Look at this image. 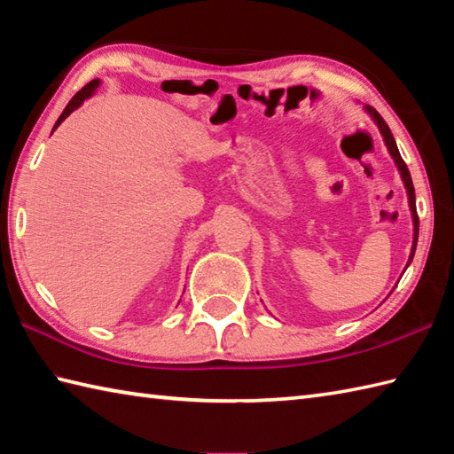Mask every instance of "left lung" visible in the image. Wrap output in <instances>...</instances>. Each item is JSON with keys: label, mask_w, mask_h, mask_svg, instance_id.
I'll use <instances>...</instances> for the list:
<instances>
[{"label": "left lung", "mask_w": 454, "mask_h": 454, "mask_svg": "<svg viewBox=\"0 0 454 454\" xmlns=\"http://www.w3.org/2000/svg\"><path fill=\"white\" fill-rule=\"evenodd\" d=\"M364 110L371 116L372 122L377 124L379 132H380V136H382V142H385V145H387V149H388V153H390L392 160H395V165H396V168H398L402 183H404L406 194H408V206H410V211H411V223H414V240H411V250H410V258H408V264H406V268H408V266L411 264V260H414V253H416V247H418V235H419V219H418V211H416V192H414V184H411L410 170H408L404 160H402V157H400L398 145H396V142H395V137H392V132H390L388 124L385 122V120H382V116H380L372 106H367V105H365Z\"/></svg>", "instance_id": "1"}]
</instances>
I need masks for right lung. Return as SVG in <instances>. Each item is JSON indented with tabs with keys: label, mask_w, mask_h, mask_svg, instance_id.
I'll use <instances>...</instances> for the list:
<instances>
[{
	"label": "right lung",
	"mask_w": 454,
	"mask_h": 454,
	"mask_svg": "<svg viewBox=\"0 0 454 454\" xmlns=\"http://www.w3.org/2000/svg\"><path fill=\"white\" fill-rule=\"evenodd\" d=\"M98 85H100V79H93V82H89L82 90H77V93L74 95V98L69 100L67 103V106L64 108V113L59 114V118H58V122L54 124V128H52V132H56V128L64 122V120L74 113V110H77L79 106H82L87 98H90L95 95V90L98 89Z\"/></svg>",
	"instance_id": "obj_1"
}]
</instances>
